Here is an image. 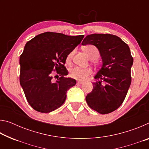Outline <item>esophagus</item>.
<instances>
[{
  "label": "esophagus",
  "mask_w": 149,
  "mask_h": 149,
  "mask_svg": "<svg viewBox=\"0 0 149 149\" xmlns=\"http://www.w3.org/2000/svg\"><path fill=\"white\" fill-rule=\"evenodd\" d=\"M83 83H84V81H79V80L77 81V85H81V84H82Z\"/></svg>",
  "instance_id": "esophagus-1"
}]
</instances>
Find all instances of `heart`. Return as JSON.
Here are the masks:
<instances>
[{"mask_svg": "<svg viewBox=\"0 0 149 149\" xmlns=\"http://www.w3.org/2000/svg\"><path fill=\"white\" fill-rule=\"evenodd\" d=\"M84 50L85 51V53L89 56V58H92L93 56L97 57L99 56V52L97 47H95L93 45H87L84 47ZM73 54H74V52H71L68 54L66 57V61L67 62H70L72 58ZM92 74V70L90 68H79V67H74V68H72L70 70V77L72 78H74L75 79L83 81L85 80L86 78Z\"/></svg>", "mask_w": 149, "mask_h": 149, "instance_id": "b5f03b06", "label": "heart"}]
</instances>
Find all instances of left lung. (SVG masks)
Returning <instances> with one entry per match:
<instances>
[{
	"mask_svg": "<svg viewBox=\"0 0 149 149\" xmlns=\"http://www.w3.org/2000/svg\"><path fill=\"white\" fill-rule=\"evenodd\" d=\"M81 44L97 47L102 61L94 77L97 81L93 83V91L85 98L87 103L100 114H108L120 107L130 87L133 58L130 47L111 34L89 35Z\"/></svg>",
	"mask_w": 149,
	"mask_h": 149,
	"instance_id": "1",
	"label": "left lung"
}]
</instances>
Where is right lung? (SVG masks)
Returning <instances> with one entry per match:
<instances>
[{"mask_svg":"<svg viewBox=\"0 0 149 149\" xmlns=\"http://www.w3.org/2000/svg\"><path fill=\"white\" fill-rule=\"evenodd\" d=\"M84 37L45 32L25 45L19 58V82L34 110L49 113L64 104L67 91L76 84L75 79L64 77L68 72L64 64ZM54 73L60 76L56 82L52 79Z\"/></svg>","mask_w":149,"mask_h":149,"instance_id":"right-lung-1","label":"right lung"}]
</instances>
